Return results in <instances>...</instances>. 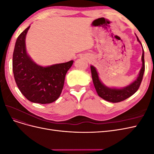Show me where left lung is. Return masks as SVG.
<instances>
[{"label": "left lung", "mask_w": 154, "mask_h": 154, "mask_svg": "<svg viewBox=\"0 0 154 154\" xmlns=\"http://www.w3.org/2000/svg\"><path fill=\"white\" fill-rule=\"evenodd\" d=\"M137 39L138 42H139V43L141 44V42L139 41L137 36ZM141 59L143 66L137 79L134 82H132L131 84H130L129 85L123 88H109L103 85L100 80L98 74L97 72L96 68L94 66H91V70L92 81L98 96L103 100L112 102V103H118V102L122 101L132 96L134 93L138 90V88H139V86H140L143 80V74L144 72V59L143 49Z\"/></svg>", "instance_id": "obj_1"}]
</instances>
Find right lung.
Returning <instances> with one entry per match:
<instances>
[{"instance_id":"add662e5","label":"right lung","mask_w":154,"mask_h":154,"mask_svg":"<svg viewBox=\"0 0 154 154\" xmlns=\"http://www.w3.org/2000/svg\"><path fill=\"white\" fill-rule=\"evenodd\" d=\"M30 26L17 39L13 54V72L22 94L33 103L47 104L57 100L63 89L65 77L73 63L68 62L42 67L27 54L25 39Z\"/></svg>"}]
</instances>
